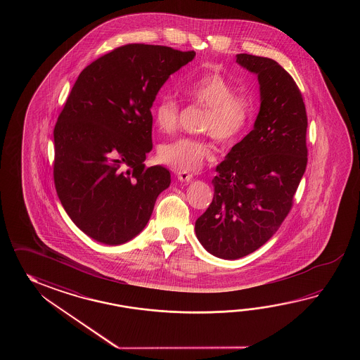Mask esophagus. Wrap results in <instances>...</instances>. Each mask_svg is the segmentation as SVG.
I'll list each match as a JSON object with an SVG mask.
<instances>
[{"mask_svg":"<svg viewBox=\"0 0 360 360\" xmlns=\"http://www.w3.org/2000/svg\"><path fill=\"white\" fill-rule=\"evenodd\" d=\"M176 176L180 181H184V183H189L193 179V175L186 172V171H179V172H176Z\"/></svg>","mask_w":360,"mask_h":360,"instance_id":"esophagus-1","label":"esophagus"}]
</instances>
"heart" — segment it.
Returning <instances> with one entry per match:
<instances>
[{"mask_svg":"<svg viewBox=\"0 0 360 360\" xmlns=\"http://www.w3.org/2000/svg\"><path fill=\"white\" fill-rule=\"evenodd\" d=\"M193 101L206 109L202 131L221 143H233L245 132L251 117L247 100L237 96V91L220 75H205L185 87ZM180 107L171 96L162 98L153 108V120L158 130L169 134L176 130ZM214 153L206 141L193 138H179L160 148V160L180 171L198 169Z\"/></svg>","mask_w":360,"mask_h":360,"instance_id":"obj_1","label":"heart"}]
</instances>
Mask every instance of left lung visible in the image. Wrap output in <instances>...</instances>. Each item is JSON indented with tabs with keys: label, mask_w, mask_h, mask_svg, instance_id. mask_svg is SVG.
Returning <instances> with one entry per match:
<instances>
[{
	"label": "left lung",
	"mask_w": 360,
	"mask_h": 360,
	"mask_svg": "<svg viewBox=\"0 0 360 360\" xmlns=\"http://www.w3.org/2000/svg\"><path fill=\"white\" fill-rule=\"evenodd\" d=\"M257 75L260 112L253 130L216 167L214 199L195 221L207 252L237 260L265 245L291 211L307 165V115L301 91L276 60L238 54Z\"/></svg>",
	"instance_id": "1"
}]
</instances>
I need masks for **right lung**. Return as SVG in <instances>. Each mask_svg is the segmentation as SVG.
<instances>
[{"mask_svg": "<svg viewBox=\"0 0 360 360\" xmlns=\"http://www.w3.org/2000/svg\"><path fill=\"white\" fill-rule=\"evenodd\" d=\"M194 51L130 44L81 72L54 129V183L72 221L104 245H122L149 221L171 183L146 167L153 148L150 108L169 77Z\"/></svg>", "mask_w": 360, "mask_h": 360, "instance_id": "obj_1", "label": "right lung"}]
</instances>
